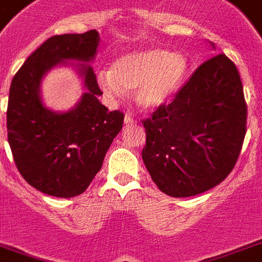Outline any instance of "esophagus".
Masks as SVG:
<instances>
[{
	"label": "esophagus",
	"mask_w": 262,
	"mask_h": 262,
	"mask_svg": "<svg viewBox=\"0 0 262 262\" xmlns=\"http://www.w3.org/2000/svg\"><path fill=\"white\" fill-rule=\"evenodd\" d=\"M136 122V120L133 117H132L130 114H126V116H125V124L126 125H133Z\"/></svg>",
	"instance_id": "1"
}]
</instances>
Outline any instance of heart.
<instances>
[{
	"label": "heart",
	"instance_id": "1",
	"mask_svg": "<svg viewBox=\"0 0 262 262\" xmlns=\"http://www.w3.org/2000/svg\"><path fill=\"white\" fill-rule=\"evenodd\" d=\"M188 60L181 53L161 48L136 50L118 57L111 70H100L97 85L109 98L135 92L144 111H155L174 97L188 74Z\"/></svg>",
	"mask_w": 262,
	"mask_h": 262
}]
</instances>
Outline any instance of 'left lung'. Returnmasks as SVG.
<instances>
[{
	"label": "left lung",
	"instance_id": "left-lung-1",
	"mask_svg": "<svg viewBox=\"0 0 262 262\" xmlns=\"http://www.w3.org/2000/svg\"><path fill=\"white\" fill-rule=\"evenodd\" d=\"M247 114L233 61L217 54L201 63L170 104L142 121V160L158 189L190 197L223 182L243 148Z\"/></svg>",
	"mask_w": 262,
	"mask_h": 262
}]
</instances>
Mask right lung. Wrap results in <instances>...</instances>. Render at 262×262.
Returning <instances> with one entry per match:
<instances>
[{"instance_id":"add662e5","label":"right lung","mask_w":262,"mask_h":262,"mask_svg":"<svg viewBox=\"0 0 262 262\" xmlns=\"http://www.w3.org/2000/svg\"><path fill=\"white\" fill-rule=\"evenodd\" d=\"M101 37L97 30L48 38L13 77L6 126L15 166L25 181L45 194L69 199L86 190L124 124V113L109 112L93 68L78 63L86 92L67 113L43 106L39 83L67 60L90 62Z\"/></svg>"}]
</instances>
